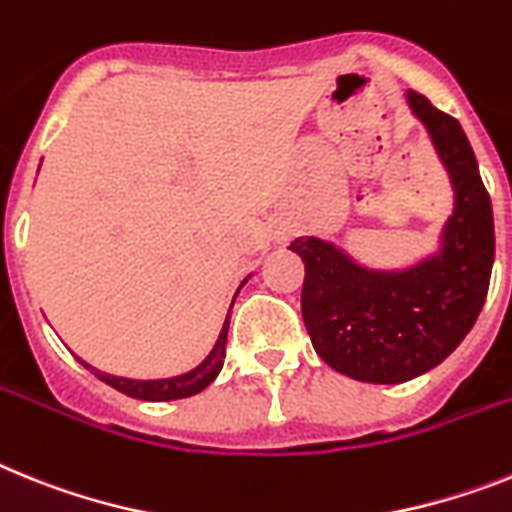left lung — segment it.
<instances>
[{"instance_id": "8db88e82", "label": "left lung", "mask_w": 512, "mask_h": 512, "mask_svg": "<svg viewBox=\"0 0 512 512\" xmlns=\"http://www.w3.org/2000/svg\"><path fill=\"white\" fill-rule=\"evenodd\" d=\"M455 190L440 255L403 273L359 268L333 244L294 239L304 260L302 317L325 364L362 382L395 385L445 362L474 328L495 263V221L458 119L409 90Z\"/></svg>"}]
</instances>
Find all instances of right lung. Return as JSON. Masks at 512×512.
I'll return each instance as SVG.
<instances>
[{
	"mask_svg": "<svg viewBox=\"0 0 512 512\" xmlns=\"http://www.w3.org/2000/svg\"><path fill=\"white\" fill-rule=\"evenodd\" d=\"M229 320H231V312L226 315V322H223V328H221V336H218L216 346H213V351L208 354V359H205L203 364H197V367L192 369V372H187V375L169 377V380H127V377L103 375V372L88 367V364H85V367H88L90 372L98 377V380H103L114 390H119V393H124V395H130V398H140V401H176V398H190V395H195V393H200L203 388H208L210 382L216 380L218 372H221L223 359H226V336H229Z\"/></svg>",
	"mask_w": 512,
	"mask_h": 512,
	"instance_id": "right-lung-1",
	"label": "right lung"
}]
</instances>
